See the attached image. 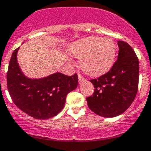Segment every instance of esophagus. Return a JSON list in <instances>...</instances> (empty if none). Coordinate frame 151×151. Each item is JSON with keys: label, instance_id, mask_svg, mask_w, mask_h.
Returning <instances> with one entry per match:
<instances>
[{"label": "esophagus", "instance_id": "obj_1", "mask_svg": "<svg viewBox=\"0 0 151 151\" xmlns=\"http://www.w3.org/2000/svg\"><path fill=\"white\" fill-rule=\"evenodd\" d=\"M86 81V78L84 76H82L81 74H78V81H79V82H82V81Z\"/></svg>", "mask_w": 151, "mask_h": 151}]
</instances>
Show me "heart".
Instances as JSON below:
<instances>
[{
    "label": "heart",
    "mask_w": 151,
    "mask_h": 151,
    "mask_svg": "<svg viewBox=\"0 0 151 151\" xmlns=\"http://www.w3.org/2000/svg\"><path fill=\"white\" fill-rule=\"evenodd\" d=\"M116 45L110 38L89 37L76 41L71 47L73 56L80 59L81 70L91 76L109 71L116 57Z\"/></svg>",
    "instance_id": "b5f03b06"
}]
</instances>
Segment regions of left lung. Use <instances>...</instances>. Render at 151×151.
<instances>
[{
  "mask_svg": "<svg viewBox=\"0 0 151 151\" xmlns=\"http://www.w3.org/2000/svg\"><path fill=\"white\" fill-rule=\"evenodd\" d=\"M117 60L108 73L90 80L94 93L87 97L92 111L103 117H114L124 113L131 106L138 91L139 63L132 47L118 41Z\"/></svg>",
  "mask_w": 151,
  "mask_h": 151,
  "instance_id": "8db88e82",
  "label": "left lung"
}]
</instances>
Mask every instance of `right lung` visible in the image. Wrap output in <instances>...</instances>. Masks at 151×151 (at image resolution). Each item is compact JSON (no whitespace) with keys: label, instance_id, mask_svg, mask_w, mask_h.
<instances>
[{"label":"right lung","instance_id":"1","mask_svg":"<svg viewBox=\"0 0 151 151\" xmlns=\"http://www.w3.org/2000/svg\"><path fill=\"white\" fill-rule=\"evenodd\" d=\"M19 48L12 53L6 73L8 91L13 103L36 119L55 117L64 107L66 95L77 88L78 75L69 76L55 73L38 79L27 78L17 62Z\"/></svg>","mask_w":151,"mask_h":151}]
</instances>
